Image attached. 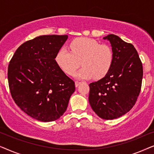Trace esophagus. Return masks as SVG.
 Masks as SVG:
<instances>
[{
  "mask_svg": "<svg viewBox=\"0 0 154 154\" xmlns=\"http://www.w3.org/2000/svg\"><path fill=\"white\" fill-rule=\"evenodd\" d=\"M81 83V82H80V81H75V87H78V86H79Z\"/></svg>",
  "mask_w": 154,
  "mask_h": 154,
  "instance_id": "34e87169",
  "label": "esophagus"
}]
</instances>
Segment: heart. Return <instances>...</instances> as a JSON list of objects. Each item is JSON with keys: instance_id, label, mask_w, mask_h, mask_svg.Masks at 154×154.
<instances>
[{"instance_id": "1", "label": "heart", "mask_w": 154, "mask_h": 154, "mask_svg": "<svg viewBox=\"0 0 154 154\" xmlns=\"http://www.w3.org/2000/svg\"><path fill=\"white\" fill-rule=\"evenodd\" d=\"M68 48L58 50L55 60L59 66L69 75L73 74L81 65L83 67L74 75L78 79H101L109 72L113 62L112 48L89 38L73 40Z\"/></svg>"}]
</instances>
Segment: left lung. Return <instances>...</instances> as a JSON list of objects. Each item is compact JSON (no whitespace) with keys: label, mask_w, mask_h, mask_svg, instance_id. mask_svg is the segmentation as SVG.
I'll list each match as a JSON object with an SVG mask.
<instances>
[{"label":"left lung","mask_w":154,"mask_h":154,"mask_svg":"<svg viewBox=\"0 0 154 154\" xmlns=\"http://www.w3.org/2000/svg\"><path fill=\"white\" fill-rule=\"evenodd\" d=\"M104 39L112 46L113 64L106 75L89 85V102L98 116L112 120L125 114L135 104L142 88L143 66L132 44L113 34Z\"/></svg>","instance_id":"left-lung-1"}]
</instances>
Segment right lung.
<instances>
[{"label": "right lung", "mask_w": 154, "mask_h": 154, "mask_svg": "<svg viewBox=\"0 0 154 154\" xmlns=\"http://www.w3.org/2000/svg\"><path fill=\"white\" fill-rule=\"evenodd\" d=\"M67 35H40L19 47L8 65V79L16 104L31 117L54 121L64 114L75 91L55 57Z\"/></svg>", "instance_id": "add662e5"}]
</instances>
